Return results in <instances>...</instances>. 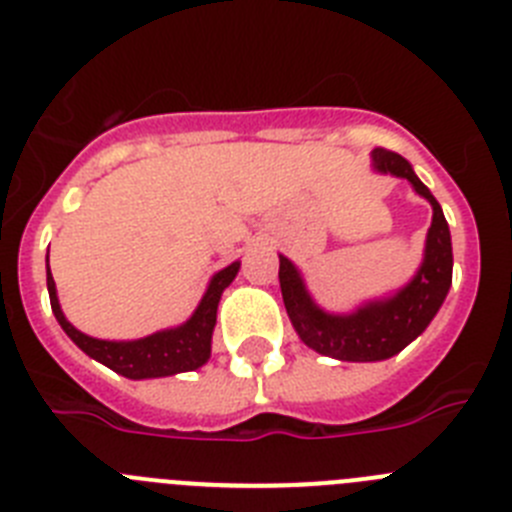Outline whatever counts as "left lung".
Instances as JSON below:
<instances>
[{"label":"left lung","instance_id":"1","mask_svg":"<svg viewBox=\"0 0 512 512\" xmlns=\"http://www.w3.org/2000/svg\"><path fill=\"white\" fill-rule=\"evenodd\" d=\"M372 166L379 174L408 179L415 192L433 207L423 264L405 287L397 289L395 295L364 302L351 312H328L310 297L300 269L287 256H279V287L297 336L312 351L338 361H384L400 354L436 318L451 287L454 253L449 223L431 189L420 182L400 153L374 148Z\"/></svg>","mask_w":512,"mask_h":512}]
</instances>
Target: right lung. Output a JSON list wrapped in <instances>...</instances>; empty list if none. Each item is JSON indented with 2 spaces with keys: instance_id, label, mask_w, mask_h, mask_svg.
<instances>
[{
  "instance_id": "add662e5",
  "label": "right lung",
  "mask_w": 512,
  "mask_h": 512,
  "mask_svg": "<svg viewBox=\"0 0 512 512\" xmlns=\"http://www.w3.org/2000/svg\"><path fill=\"white\" fill-rule=\"evenodd\" d=\"M241 269V261H233L230 266L220 269L207 284L200 305L192 312L187 323L176 328L156 330L151 336L138 338V341H102L87 333L76 330L66 320L61 305H58L56 282H53L48 256H45V282H48V295H51L53 315L58 325L66 330V336L76 343L87 356L104 364L112 372L122 374L128 379H156V377H174L182 372H194L202 364H207L212 351V330L217 320V305L223 297L225 287L235 279Z\"/></svg>"
}]
</instances>
